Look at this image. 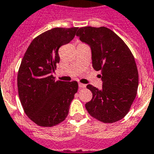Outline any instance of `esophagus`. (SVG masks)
Returning a JSON list of instances; mask_svg holds the SVG:
<instances>
[{
    "label": "esophagus",
    "mask_w": 154,
    "mask_h": 154,
    "mask_svg": "<svg viewBox=\"0 0 154 154\" xmlns=\"http://www.w3.org/2000/svg\"><path fill=\"white\" fill-rule=\"evenodd\" d=\"M79 88H84L86 87V85H84V84H81V83H79Z\"/></svg>",
    "instance_id": "34e87169"
}]
</instances>
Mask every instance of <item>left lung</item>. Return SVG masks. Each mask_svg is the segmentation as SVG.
I'll return each instance as SVG.
<instances>
[{
	"mask_svg": "<svg viewBox=\"0 0 154 154\" xmlns=\"http://www.w3.org/2000/svg\"><path fill=\"white\" fill-rule=\"evenodd\" d=\"M92 50V63L100 70L103 88L88 85L93 97L85 104L91 116L103 123L124 118L136 97L139 73L133 54L117 34L106 27H82L76 32Z\"/></svg>",
	"mask_w": 154,
	"mask_h": 154,
	"instance_id": "left-lung-1",
	"label": "left lung"
}]
</instances>
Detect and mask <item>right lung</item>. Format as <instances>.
<instances>
[{"instance_id":"add662e5","label":"right lung","mask_w":154,"mask_h":154,"mask_svg":"<svg viewBox=\"0 0 154 154\" xmlns=\"http://www.w3.org/2000/svg\"><path fill=\"white\" fill-rule=\"evenodd\" d=\"M77 29L54 28L42 32L22 59L17 76L19 97L25 114L39 126L51 127L63 122L78 91L76 81L56 80L52 75L60 61L59 48L74 38Z\"/></svg>"}]
</instances>
